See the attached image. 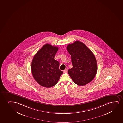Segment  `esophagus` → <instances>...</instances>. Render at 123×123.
I'll list each match as a JSON object with an SVG mask.
<instances>
[{
    "label": "esophagus",
    "instance_id": "34e87169",
    "mask_svg": "<svg viewBox=\"0 0 123 123\" xmlns=\"http://www.w3.org/2000/svg\"><path fill=\"white\" fill-rule=\"evenodd\" d=\"M67 71H68V69H66L65 70H63V72H64V73H67Z\"/></svg>",
    "mask_w": 123,
    "mask_h": 123
}]
</instances>
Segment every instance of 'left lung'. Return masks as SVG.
Wrapping results in <instances>:
<instances>
[{"instance_id":"1","label":"left lung","mask_w":123,"mask_h":123,"mask_svg":"<svg viewBox=\"0 0 123 123\" xmlns=\"http://www.w3.org/2000/svg\"><path fill=\"white\" fill-rule=\"evenodd\" d=\"M67 49L71 55L73 66L68 70L70 78L78 86H83L89 83L95 78L97 70L93 53L79 41L69 44Z\"/></svg>"}]
</instances>
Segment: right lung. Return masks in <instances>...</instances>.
<instances>
[{"instance_id": "obj_1", "label": "right lung", "mask_w": 123, "mask_h": 123, "mask_svg": "<svg viewBox=\"0 0 123 123\" xmlns=\"http://www.w3.org/2000/svg\"><path fill=\"white\" fill-rule=\"evenodd\" d=\"M57 47L46 44L35 54L31 64L34 78L41 86L47 88L55 86L63 72L59 70V62L54 57Z\"/></svg>"}]
</instances>
